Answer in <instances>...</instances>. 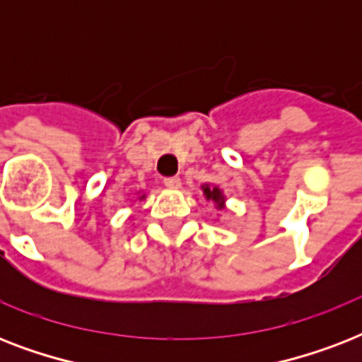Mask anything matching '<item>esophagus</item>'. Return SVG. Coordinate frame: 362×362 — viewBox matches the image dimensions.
<instances>
[{
	"label": "esophagus",
	"instance_id": "obj_1",
	"mask_svg": "<svg viewBox=\"0 0 362 362\" xmlns=\"http://www.w3.org/2000/svg\"><path fill=\"white\" fill-rule=\"evenodd\" d=\"M163 184L169 187V189H178V187H180V178H178V176H169V178H165Z\"/></svg>",
	"mask_w": 362,
	"mask_h": 362
}]
</instances>
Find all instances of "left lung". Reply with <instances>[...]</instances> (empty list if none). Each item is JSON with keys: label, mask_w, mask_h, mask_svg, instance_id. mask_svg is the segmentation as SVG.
<instances>
[{"label": "left lung", "mask_w": 362, "mask_h": 362, "mask_svg": "<svg viewBox=\"0 0 362 362\" xmlns=\"http://www.w3.org/2000/svg\"><path fill=\"white\" fill-rule=\"evenodd\" d=\"M203 193H204V197H206V201H212V203H216V206H218V209H223V206H226V197H223V193H221V189L218 186L210 187L209 184H204Z\"/></svg>", "instance_id": "obj_1"}]
</instances>
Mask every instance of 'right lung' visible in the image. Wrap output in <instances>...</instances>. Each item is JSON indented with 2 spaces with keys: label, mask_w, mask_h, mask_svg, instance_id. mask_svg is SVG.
<instances>
[{
  "label": "right lung",
  "mask_w": 362,
  "mask_h": 362,
  "mask_svg": "<svg viewBox=\"0 0 362 362\" xmlns=\"http://www.w3.org/2000/svg\"><path fill=\"white\" fill-rule=\"evenodd\" d=\"M141 199H144V195H141Z\"/></svg>",
  "instance_id": "add662e5"
}]
</instances>
